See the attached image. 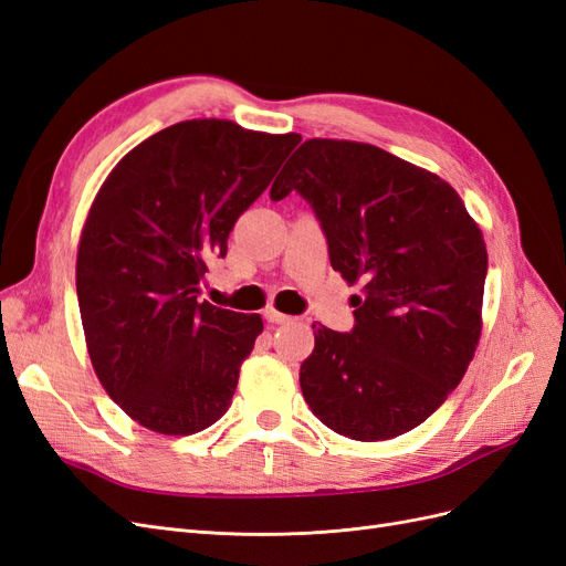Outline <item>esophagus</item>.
Masks as SVG:
<instances>
[{"label":"esophagus","instance_id":"esophagus-1","mask_svg":"<svg viewBox=\"0 0 566 566\" xmlns=\"http://www.w3.org/2000/svg\"><path fill=\"white\" fill-rule=\"evenodd\" d=\"M264 318H266L269 323H290V321H295L293 316L276 312V310H273V306H269V310H264Z\"/></svg>","mask_w":566,"mask_h":566}]
</instances>
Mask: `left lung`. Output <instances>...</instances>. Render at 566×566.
<instances>
[{"instance_id": "8db88e82", "label": "left lung", "mask_w": 566, "mask_h": 566, "mask_svg": "<svg viewBox=\"0 0 566 566\" xmlns=\"http://www.w3.org/2000/svg\"><path fill=\"white\" fill-rule=\"evenodd\" d=\"M290 191L312 205L333 269L364 283L349 333L314 325L304 401L356 441L413 430L474 356L489 266L482 231L447 181L370 144L304 142L269 196Z\"/></svg>"}]
</instances>
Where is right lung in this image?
Here are the masks:
<instances>
[{
  "mask_svg": "<svg viewBox=\"0 0 566 566\" xmlns=\"http://www.w3.org/2000/svg\"><path fill=\"white\" fill-rule=\"evenodd\" d=\"M300 134L186 119L148 136L94 198L77 250V302L108 397L160 434H196L227 413L264 323L219 310L200 283Z\"/></svg>",
  "mask_w": 566,
  "mask_h": 566,
  "instance_id": "obj_1",
  "label": "right lung"
}]
</instances>
